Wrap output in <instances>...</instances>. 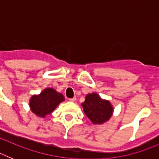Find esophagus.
<instances>
[{"instance_id": "34e87169", "label": "esophagus", "mask_w": 159, "mask_h": 159, "mask_svg": "<svg viewBox=\"0 0 159 159\" xmlns=\"http://www.w3.org/2000/svg\"><path fill=\"white\" fill-rule=\"evenodd\" d=\"M75 99H76V98H75V97H74V98H71V99H69V101H71V102H75Z\"/></svg>"}]
</instances>
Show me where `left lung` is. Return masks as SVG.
Listing matches in <instances>:
<instances>
[{"label": "left lung", "mask_w": 159, "mask_h": 159, "mask_svg": "<svg viewBox=\"0 0 159 159\" xmlns=\"http://www.w3.org/2000/svg\"><path fill=\"white\" fill-rule=\"evenodd\" d=\"M87 117L93 124H102L108 121L113 114V107L108 100L101 99L97 93L88 94L82 104Z\"/></svg>", "instance_id": "left-lung-1"}]
</instances>
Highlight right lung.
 <instances>
[{"label":"right lung","mask_w":159,"mask_h":159,"mask_svg":"<svg viewBox=\"0 0 159 159\" xmlns=\"http://www.w3.org/2000/svg\"><path fill=\"white\" fill-rule=\"evenodd\" d=\"M64 101V95L53 88H46L40 95H32L29 102L31 111L39 117L51 114L60 102Z\"/></svg>","instance_id":"right-lung-1"}]
</instances>
